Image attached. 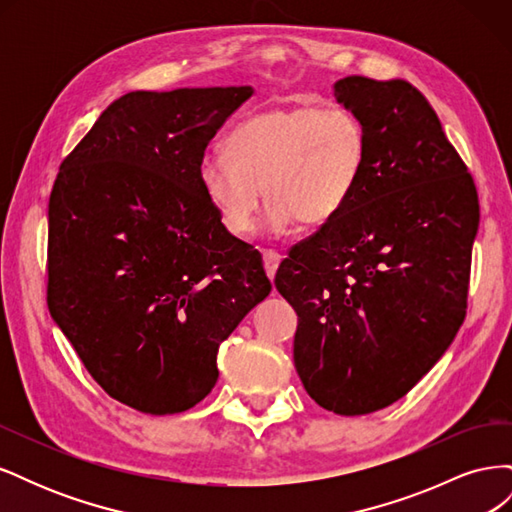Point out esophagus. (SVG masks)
Returning a JSON list of instances; mask_svg holds the SVG:
<instances>
[{
	"instance_id": "esophagus-1",
	"label": "esophagus",
	"mask_w": 512,
	"mask_h": 512,
	"mask_svg": "<svg viewBox=\"0 0 512 512\" xmlns=\"http://www.w3.org/2000/svg\"><path fill=\"white\" fill-rule=\"evenodd\" d=\"M262 260H265V271L269 275V280H273L275 271H277V267H280V262H282V256L277 254V252H273V250H265V252H262Z\"/></svg>"
}]
</instances>
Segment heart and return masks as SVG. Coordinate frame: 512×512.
<instances>
[{
	"label": "heart",
	"instance_id": "obj_1",
	"mask_svg": "<svg viewBox=\"0 0 512 512\" xmlns=\"http://www.w3.org/2000/svg\"><path fill=\"white\" fill-rule=\"evenodd\" d=\"M224 153L198 168L220 224L235 237L250 235L265 196L262 228L282 235L294 220L320 226L344 209L363 177L367 134L359 119L337 108H273L237 123Z\"/></svg>",
	"mask_w": 512,
	"mask_h": 512
}]
</instances>
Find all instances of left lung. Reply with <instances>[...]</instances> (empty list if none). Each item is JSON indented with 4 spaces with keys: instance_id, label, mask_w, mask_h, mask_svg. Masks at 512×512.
I'll return each mask as SVG.
<instances>
[{
    "instance_id": "1",
    "label": "left lung",
    "mask_w": 512,
    "mask_h": 512,
    "mask_svg": "<svg viewBox=\"0 0 512 512\" xmlns=\"http://www.w3.org/2000/svg\"><path fill=\"white\" fill-rule=\"evenodd\" d=\"M335 100L367 134L344 209L294 245L275 288L299 316L294 367L342 416L382 410L436 365L466 318L478 196L427 98L348 76Z\"/></svg>"
}]
</instances>
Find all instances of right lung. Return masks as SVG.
<instances>
[{
  "label": "right lung",
  "mask_w": 512,
  "mask_h": 512,
  "mask_svg": "<svg viewBox=\"0 0 512 512\" xmlns=\"http://www.w3.org/2000/svg\"><path fill=\"white\" fill-rule=\"evenodd\" d=\"M243 87L132 91L61 162L49 200V312L113 399L177 414L218 382V350L271 282L198 181Z\"/></svg>",
  "instance_id": "add662e5"
}]
</instances>
